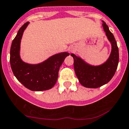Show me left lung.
Returning a JSON list of instances; mask_svg holds the SVG:
<instances>
[{"mask_svg":"<svg viewBox=\"0 0 129 129\" xmlns=\"http://www.w3.org/2000/svg\"><path fill=\"white\" fill-rule=\"evenodd\" d=\"M102 22L104 31L112 46L111 54L106 62L100 66H90L75 54H71L74 58V68L76 76L85 87L98 88L107 83L113 77L118 67L119 51L116 41L106 23Z\"/></svg>","mask_w":129,"mask_h":129,"instance_id":"8db88e82","label":"left lung"}]
</instances>
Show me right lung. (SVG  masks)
<instances>
[{"label":"right lung","instance_id":"add662e5","mask_svg":"<svg viewBox=\"0 0 129 129\" xmlns=\"http://www.w3.org/2000/svg\"><path fill=\"white\" fill-rule=\"evenodd\" d=\"M29 23H25L19 29L12 42L10 49L11 69L17 80L29 90H48L56 83L60 67L69 53L64 52L54 54L39 64H29L23 62L20 56V46L24 31Z\"/></svg>","mask_w":129,"mask_h":129}]
</instances>
